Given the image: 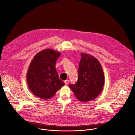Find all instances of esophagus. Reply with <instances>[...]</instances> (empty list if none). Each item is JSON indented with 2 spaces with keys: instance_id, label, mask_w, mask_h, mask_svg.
I'll list each match as a JSON object with an SVG mask.
<instances>
[{
  "instance_id": "esophagus-1",
  "label": "esophagus",
  "mask_w": 135,
  "mask_h": 135,
  "mask_svg": "<svg viewBox=\"0 0 135 135\" xmlns=\"http://www.w3.org/2000/svg\"><path fill=\"white\" fill-rule=\"evenodd\" d=\"M64 82H65V84L66 85H67L69 83V80H65Z\"/></svg>"
}]
</instances>
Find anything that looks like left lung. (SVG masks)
Listing matches in <instances>:
<instances>
[{"instance_id": "obj_1", "label": "left lung", "mask_w": 135, "mask_h": 135, "mask_svg": "<svg viewBox=\"0 0 135 135\" xmlns=\"http://www.w3.org/2000/svg\"><path fill=\"white\" fill-rule=\"evenodd\" d=\"M81 59L78 70V79L75 84H70L69 88L79 101H92L100 95L104 84L102 66L94 56L81 53Z\"/></svg>"}]
</instances>
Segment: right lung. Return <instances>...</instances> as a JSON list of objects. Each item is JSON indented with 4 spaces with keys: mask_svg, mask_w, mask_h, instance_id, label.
I'll return each mask as SVG.
<instances>
[{
    "mask_svg": "<svg viewBox=\"0 0 135 135\" xmlns=\"http://www.w3.org/2000/svg\"><path fill=\"white\" fill-rule=\"evenodd\" d=\"M61 52L46 49L34 56L27 73L28 86L38 97L48 100L52 97L63 86L56 69V61Z\"/></svg>",
    "mask_w": 135,
    "mask_h": 135,
    "instance_id": "add662e5",
    "label": "right lung"
}]
</instances>
